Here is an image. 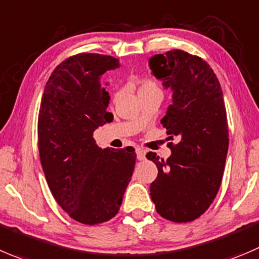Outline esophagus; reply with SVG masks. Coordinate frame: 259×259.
<instances>
[{"label":"esophagus","mask_w":259,"mask_h":259,"mask_svg":"<svg viewBox=\"0 0 259 259\" xmlns=\"http://www.w3.org/2000/svg\"><path fill=\"white\" fill-rule=\"evenodd\" d=\"M136 155H137V159L139 160H144L145 159V155H146V151L141 147H137L136 149Z\"/></svg>","instance_id":"esophagus-1"}]
</instances>
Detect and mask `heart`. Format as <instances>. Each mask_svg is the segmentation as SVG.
<instances>
[{"label": "heart", "mask_w": 259, "mask_h": 259, "mask_svg": "<svg viewBox=\"0 0 259 259\" xmlns=\"http://www.w3.org/2000/svg\"><path fill=\"white\" fill-rule=\"evenodd\" d=\"M146 90H160L159 85L156 83V81H154L152 78H142L140 81V91H146Z\"/></svg>", "instance_id": "b5f03b06"}]
</instances>
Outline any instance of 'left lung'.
<instances>
[{"instance_id":"left-lung-1","label":"left lung","mask_w":259,"mask_h":259,"mask_svg":"<svg viewBox=\"0 0 259 259\" xmlns=\"http://www.w3.org/2000/svg\"><path fill=\"white\" fill-rule=\"evenodd\" d=\"M155 77L173 90V103L161 119L171 155L159 160L150 196L157 213L173 223H189L205 213L223 181L229 128L223 90L206 61L181 49L150 58Z\"/></svg>"}]
</instances>
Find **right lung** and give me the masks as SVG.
I'll return each mask as SVG.
<instances>
[{
	"instance_id": "right-lung-1",
	"label": "right lung",
	"mask_w": 259,
	"mask_h": 259,
	"mask_svg": "<svg viewBox=\"0 0 259 259\" xmlns=\"http://www.w3.org/2000/svg\"><path fill=\"white\" fill-rule=\"evenodd\" d=\"M118 58L78 53L54 68L38 117V147L47 183L73 220L98 225L118 213L136 164L134 147L100 149L94 131L112 122L102 76Z\"/></svg>"
}]
</instances>
